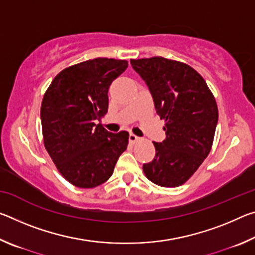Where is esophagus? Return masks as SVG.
<instances>
[{
	"label": "esophagus",
	"mask_w": 255,
	"mask_h": 255,
	"mask_svg": "<svg viewBox=\"0 0 255 255\" xmlns=\"http://www.w3.org/2000/svg\"><path fill=\"white\" fill-rule=\"evenodd\" d=\"M138 139H139V137L136 136L135 133H130V135H129V141H130V143H136Z\"/></svg>",
	"instance_id": "obj_1"
}]
</instances>
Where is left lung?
<instances>
[{
  "label": "left lung",
  "mask_w": 255,
  "mask_h": 255,
  "mask_svg": "<svg viewBox=\"0 0 255 255\" xmlns=\"http://www.w3.org/2000/svg\"><path fill=\"white\" fill-rule=\"evenodd\" d=\"M152 94L155 110L165 120L166 138L154 141L155 157L144 164L145 175L159 187L183 184L208 156L218 109L205 80L187 64L152 57L130 59Z\"/></svg>",
  "instance_id": "8db88e82"
}]
</instances>
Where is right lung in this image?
Wrapping results in <instances>:
<instances>
[{
	"label": "right lung",
	"mask_w": 255,
	"mask_h": 255,
	"mask_svg": "<svg viewBox=\"0 0 255 255\" xmlns=\"http://www.w3.org/2000/svg\"><path fill=\"white\" fill-rule=\"evenodd\" d=\"M126 60L94 58L55 76L41 103V127L47 152L68 182L94 188L114 173L127 148V131L102 127L112 81L126 71Z\"/></svg>",
	"instance_id": "right-lung-1"
}]
</instances>
